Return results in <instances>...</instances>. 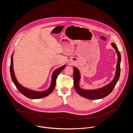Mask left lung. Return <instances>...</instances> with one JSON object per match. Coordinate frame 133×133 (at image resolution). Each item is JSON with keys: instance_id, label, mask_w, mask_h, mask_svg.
Listing matches in <instances>:
<instances>
[{"instance_id": "1", "label": "left lung", "mask_w": 133, "mask_h": 133, "mask_svg": "<svg viewBox=\"0 0 133 133\" xmlns=\"http://www.w3.org/2000/svg\"><path fill=\"white\" fill-rule=\"evenodd\" d=\"M112 45L114 48L118 55V60L117 63L116 74L114 79L108 85L103 87L101 89H98L94 90H85L81 89L79 87V83L80 78V76L78 70L76 68L73 69L74 74V88L76 92L78 94L83 97L85 98L91 99V100H97L101 99L102 98L107 97L109 95L113 90L117 81H118L120 74V62H121V55L116 45L112 43Z\"/></svg>"}]
</instances>
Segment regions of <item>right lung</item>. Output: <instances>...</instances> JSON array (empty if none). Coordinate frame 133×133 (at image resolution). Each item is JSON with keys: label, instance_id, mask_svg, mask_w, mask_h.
Listing matches in <instances>:
<instances>
[{"label": "right lung", "instance_id": "1", "mask_svg": "<svg viewBox=\"0 0 133 133\" xmlns=\"http://www.w3.org/2000/svg\"><path fill=\"white\" fill-rule=\"evenodd\" d=\"M13 54L11 56V65H10V73L12 80L17 88V90L19 91V92L25 96V97L30 98V99H40L41 98H43L50 95L51 92L54 90L57 79V76L61 73V72L65 68V65L60 67L57 69L53 73L52 76V82L50 88L46 91L43 92H36L34 91H32L26 88H24L21 85H20L17 81L15 76L14 72L13 70Z\"/></svg>", "mask_w": 133, "mask_h": 133}]
</instances>
